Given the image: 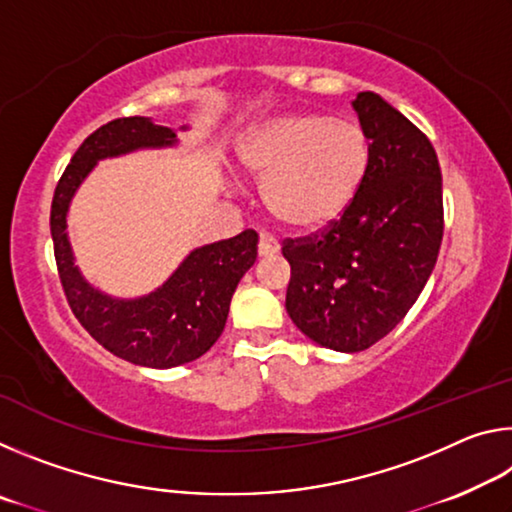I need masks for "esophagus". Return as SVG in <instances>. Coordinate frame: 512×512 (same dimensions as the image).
Instances as JSON below:
<instances>
[{
  "mask_svg": "<svg viewBox=\"0 0 512 512\" xmlns=\"http://www.w3.org/2000/svg\"><path fill=\"white\" fill-rule=\"evenodd\" d=\"M257 253L259 257H273L280 253V244H277V239L271 235H262L259 237V244H257Z\"/></svg>",
  "mask_w": 512,
  "mask_h": 512,
  "instance_id": "34e87169",
  "label": "esophagus"
}]
</instances>
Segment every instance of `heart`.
Here are the masks:
<instances>
[{"label":"heart","instance_id":"b5f03b06","mask_svg":"<svg viewBox=\"0 0 512 512\" xmlns=\"http://www.w3.org/2000/svg\"><path fill=\"white\" fill-rule=\"evenodd\" d=\"M370 137L354 119L293 112L255 128L239 160L264 183V205L293 232H318L348 212L366 183Z\"/></svg>","mask_w":512,"mask_h":512}]
</instances>
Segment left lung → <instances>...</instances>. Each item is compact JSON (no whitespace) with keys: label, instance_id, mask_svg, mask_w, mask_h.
<instances>
[{"label":"left lung","instance_id":"1","mask_svg":"<svg viewBox=\"0 0 512 512\" xmlns=\"http://www.w3.org/2000/svg\"><path fill=\"white\" fill-rule=\"evenodd\" d=\"M370 137V169L339 221L284 239L287 311L302 334L336 352H361L406 316L443 241V178L429 137L375 92L354 99Z\"/></svg>","mask_w":512,"mask_h":512}]
</instances>
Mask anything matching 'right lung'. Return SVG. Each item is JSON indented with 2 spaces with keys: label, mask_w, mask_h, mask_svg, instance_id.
<instances>
[{
  "label": "right lung",
  "mask_w": 512,
  "mask_h": 512,
  "mask_svg": "<svg viewBox=\"0 0 512 512\" xmlns=\"http://www.w3.org/2000/svg\"><path fill=\"white\" fill-rule=\"evenodd\" d=\"M171 144H176V133L151 119H112L85 137L51 201L58 277L74 316L108 352L146 368H176L203 357L221 336L232 293L257 259V232L244 230L196 248L160 289L144 298H110L83 280L65 232L69 201L83 178L103 158Z\"/></svg>",
  "instance_id": "right-lung-1"
}]
</instances>
